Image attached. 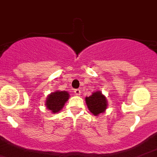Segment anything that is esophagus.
Here are the masks:
<instances>
[{
    "label": "esophagus",
    "instance_id": "34e87169",
    "mask_svg": "<svg viewBox=\"0 0 157 157\" xmlns=\"http://www.w3.org/2000/svg\"><path fill=\"white\" fill-rule=\"evenodd\" d=\"M74 92H75V94H77V95H79V94H81V90H80L79 89H76V90H75Z\"/></svg>",
    "mask_w": 157,
    "mask_h": 157
}]
</instances>
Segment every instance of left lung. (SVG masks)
I'll use <instances>...</instances> for the list:
<instances>
[{
	"mask_svg": "<svg viewBox=\"0 0 157 157\" xmlns=\"http://www.w3.org/2000/svg\"><path fill=\"white\" fill-rule=\"evenodd\" d=\"M85 100L89 111L94 116H99V114L103 113L107 109V99L101 91L93 93L90 96L86 97Z\"/></svg>",
	"mask_w": 157,
	"mask_h": 157,
	"instance_id": "obj_1",
	"label": "left lung"
}]
</instances>
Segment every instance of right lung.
<instances>
[{"instance_id":"1","label":"right lung","mask_w":157,"mask_h":157,"mask_svg":"<svg viewBox=\"0 0 157 157\" xmlns=\"http://www.w3.org/2000/svg\"><path fill=\"white\" fill-rule=\"evenodd\" d=\"M69 97V93L66 90H56L48 95L45 105L46 106V108L51 111V112L57 113L63 109Z\"/></svg>"}]
</instances>
